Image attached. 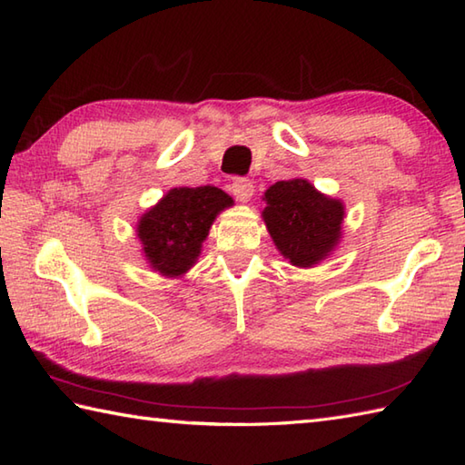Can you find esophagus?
<instances>
[{"label":"esophagus","instance_id":"obj_1","mask_svg":"<svg viewBox=\"0 0 465 465\" xmlns=\"http://www.w3.org/2000/svg\"><path fill=\"white\" fill-rule=\"evenodd\" d=\"M232 192L240 202H250L253 195V183L248 180V177H233Z\"/></svg>","mask_w":465,"mask_h":465}]
</instances>
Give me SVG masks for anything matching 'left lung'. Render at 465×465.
Segmentation results:
<instances>
[{
  "label": "left lung",
  "mask_w": 465,
  "mask_h": 465,
  "mask_svg": "<svg viewBox=\"0 0 465 465\" xmlns=\"http://www.w3.org/2000/svg\"><path fill=\"white\" fill-rule=\"evenodd\" d=\"M262 217L275 248L298 268L328 258L341 238L343 203L320 193L308 180L275 182L263 193Z\"/></svg>",
  "instance_id": "obj_1"
}]
</instances>
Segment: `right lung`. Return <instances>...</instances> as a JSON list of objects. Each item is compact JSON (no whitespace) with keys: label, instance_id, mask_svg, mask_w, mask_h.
Instances as JSON below:
<instances>
[{"label":"right lung","instance_id":"right-lung-1","mask_svg":"<svg viewBox=\"0 0 465 465\" xmlns=\"http://www.w3.org/2000/svg\"><path fill=\"white\" fill-rule=\"evenodd\" d=\"M233 200L213 185L173 187L137 222L145 260L167 278L183 275L197 262L215 215Z\"/></svg>","mask_w":465,"mask_h":465}]
</instances>
